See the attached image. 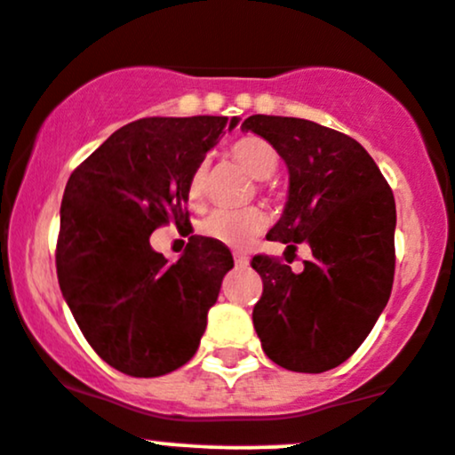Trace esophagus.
<instances>
[{
  "instance_id": "esophagus-1",
  "label": "esophagus",
  "mask_w": 455,
  "mask_h": 455,
  "mask_svg": "<svg viewBox=\"0 0 455 455\" xmlns=\"http://www.w3.org/2000/svg\"><path fill=\"white\" fill-rule=\"evenodd\" d=\"M235 266H237V267H248V257L235 255Z\"/></svg>"
}]
</instances>
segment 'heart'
<instances>
[{
	"label": "heart",
	"instance_id": "heart-1",
	"mask_svg": "<svg viewBox=\"0 0 455 455\" xmlns=\"http://www.w3.org/2000/svg\"><path fill=\"white\" fill-rule=\"evenodd\" d=\"M228 155L235 161L242 170H246L252 179L266 180L270 179L279 165V156L276 150L266 140L255 135H248L231 143ZM209 179V161H200L198 165L191 170L188 180V200L189 204L198 207L204 200V191H207ZM266 228V215L257 207L242 209V212H215L203 222L200 231L209 240L224 243L228 248H246L248 243L255 240L261 231Z\"/></svg>",
	"mask_w": 455,
	"mask_h": 455
}]
</instances>
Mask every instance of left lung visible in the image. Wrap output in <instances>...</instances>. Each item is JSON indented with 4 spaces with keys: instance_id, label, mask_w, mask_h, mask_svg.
I'll return each instance as SVG.
<instances>
[{
    "instance_id": "1",
    "label": "left lung",
    "mask_w": 455,
    "mask_h": 455,
    "mask_svg": "<svg viewBox=\"0 0 455 455\" xmlns=\"http://www.w3.org/2000/svg\"><path fill=\"white\" fill-rule=\"evenodd\" d=\"M242 131L264 137L290 172L283 215L266 237L312 248L303 272L252 257L264 281L252 324L275 364L331 371L366 340L390 299L395 196L372 156L344 132L279 115H251Z\"/></svg>"
}]
</instances>
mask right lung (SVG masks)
Instances as JSON below:
<instances>
[{
    "label": "right lung",
    "instance_id": "add662e5",
    "mask_svg": "<svg viewBox=\"0 0 455 455\" xmlns=\"http://www.w3.org/2000/svg\"><path fill=\"white\" fill-rule=\"evenodd\" d=\"M240 119L143 117L115 131L67 180L56 275L80 331L107 364L159 377L194 357L231 251L191 235L179 261L152 251L156 227L189 224L191 170Z\"/></svg>",
    "mask_w": 455,
    "mask_h": 455
}]
</instances>
